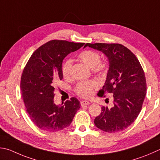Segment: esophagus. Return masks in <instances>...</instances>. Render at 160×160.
I'll return each mask as SVG.
<instances>
[{
	"mask_svg": "<svg viewBox=\"0 0 160 160\" xmlns=\"http://www.w3.org/2000/svg\"><path fill=\"white\" fill-rule=\"evenodd\" d=\"M90 103H90L89 101H82L80 102L81 106H88Z\"/></svg>",
	"mask_w": 160,
	"mask_h": 160,
	"instance_id": "34e87169",
	"label": "esophagus"
}]
</instances>
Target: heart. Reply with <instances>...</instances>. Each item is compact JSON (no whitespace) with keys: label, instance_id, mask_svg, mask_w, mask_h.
<instances>
[{"label":"heart","instance_id":"b5f03b06","mask_svg":"<svg viewBox=\"0 0 160 160\" xmlns=\"http://www.w3.org/2000/svg\"><path fill=\"white\" fill-rule=\"evenodd\" d=\"M78 59L85 64L92 68V71L97 74H102L106 71L108 64L104 62H101V57L98 52L87 50L81 52L78 54ZM72 61L70 59L66 60L63 62L62 71L63 76L66 78H69L71 75ZM97 87V83L94 81H82L77 84L75 88L76 94L82 98H89L93 93V89Z\"/></svg>","mask_w":160,"mask_h":160}]
</instances>
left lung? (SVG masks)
<instances>
[{
	"label": "left lung",
	"mask_w": 160,
	"mask_h": 160,
	"mask_svg": "<svg viewBox=\"0 0 160 160\" xmlns=\"http://www.w3.org/2000/svg\"><path fill=\"white\" fill-rule=\"evenodd\" d=\"M88 46L102 52L109 62L106 80L97 95L105 97L108 92L113 96L112 107H101L94 124L104 132H120L135 121L141 110L146 94L143 68L135 55L121 44L87 43L84 48Z\"/></svg>",
	"instance_id": "1"
}]
</instances>
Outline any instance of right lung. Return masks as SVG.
<instances>
[{
  "instance_id": "obj_1",
  "label": "right lung",
  "mask_w": 160,
  "mask_h": 160,
  "mask_svg": "<svg viewBox=\"0 0 160 160\" xmlns=\"http://www.w3.org/2000/svg\"><path fill=\"white\" fill-rule=\"evenodd\" d=\"M85 45L53 40L37 49L23 71L20 88L27 112L40 129L57 132L68 127L80 107L75 97L63 105L54 102L55 82L62 80V62L71 52Z\"/></svg>"
}]
</instances>
